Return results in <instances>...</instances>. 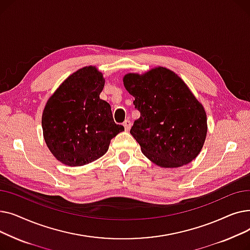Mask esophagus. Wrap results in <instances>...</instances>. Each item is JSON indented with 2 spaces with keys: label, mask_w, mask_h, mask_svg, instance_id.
Returning <instances> with one entry per match:
<instances>
[{
  "label": "esophagus",
  "mask_w": 250,
  "mask_h": 250,
  "mask_svg": "<svg viewBox=\"0 0 250 250\" xmlns=\"http://www.w3.org/2000/svg\"><path fill=\"white\" fill-rule=\"evenodd\" d=\"M130 125H132V122H130L129 120H125L124 122V126H125V130H128L130 128Z\"/></svg>",
  "instance_id": "esophagus-1"
}]
</instances>
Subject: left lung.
<instances>
[{
	"label": "left lung",
	"mask_w": 250,
	"mask_h": 250,
	"mask_svg": "<svg viewBox=\"0 0 250 250\" xmlns=\"http://www.w3.org/2000/svg\"><path fill=\"white\" fill-rule=\"evenodd\" d=\"M124 84L141 116L130 128L143 154L165 168L188 164L207 136V115L181 79L168 69L127 74Z\"/></svg>",
	"instance_id": "obj_1"
}]
</instances>
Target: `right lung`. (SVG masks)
Masks as SVG:
<instances>
[{
  "label": "right lung",
  "mask_w": 250,
  "mask_h": 250,
  "mask_svg": "<svg viewBox=\"0 0 250 250\" xmlns=\"http://www.w3.org/2000/svg\"><path fill=\"white\" fill-rule=\"evenodd\" d=\"M103 87L102 74L86 67L71 75L46 102L43 137L62 163L81 166L100 158L125 129L114 123L109 103L100 99Z\"/></svg>",
  "instance_id": "right-lung-1"
}]
</instances>
